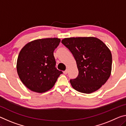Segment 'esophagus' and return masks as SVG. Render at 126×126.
<instances>
[{
    "label": "esophagus",
    "instance_id": "esophagus-1",
    "mask_svg": "<svg viewBox=\"0 0 126 126\" xmlns=\"http://www.w3.org/2000/svg\"><path fill=\"white\" fill-rule=\"evenodd\" d=\"M63 73H64V74H67L68 73V70H65V71L63 72Z\"/></svg>",
    "mask_w": 126,
    "mask_h": 126
}]
</instances>
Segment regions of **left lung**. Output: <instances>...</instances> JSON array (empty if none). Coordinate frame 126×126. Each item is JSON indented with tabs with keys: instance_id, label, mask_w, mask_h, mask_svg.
I'll use <instances>...</instances> for the list:
<instances>
[{
	"instance_id": "8db88e82",
	"label": "left lung",
	"mask_w": 126,
	"mask_h": 126,
	"mask_svg": "<svg viewBox=\"0 0 126 126\" xmlns=\"http://www.w3.org/2000/svg\"><path fill=\"white\" fill-rule=\"evenodd\" d=\"M76 59L79 71L77 77L70 80L73 88L89 94L105 84L112 71V57L104 43L95 37L64 38L62 40Z\"/></svg>"
}]
</instances>
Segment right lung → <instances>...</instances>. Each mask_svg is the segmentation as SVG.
<instances>
[{
    "instance_id": "add662e5",
    "label": "right lung",
    "mask_w": 126,
    "mask_h": 126,
    "mask_svg": "<svg viewBox=\"0 0 126 126\" xmlns=\"http://www.w3.org/2000/svg\"><path fill=\"white\" fill-rule=\"evenodd\" d=\"M60 42L61 39L57 38L37 39L21 49L17 59V73L30 90L37 93L48 91L63 73L55 67L53 54Z\"/></svg>"
}]
</instances>
